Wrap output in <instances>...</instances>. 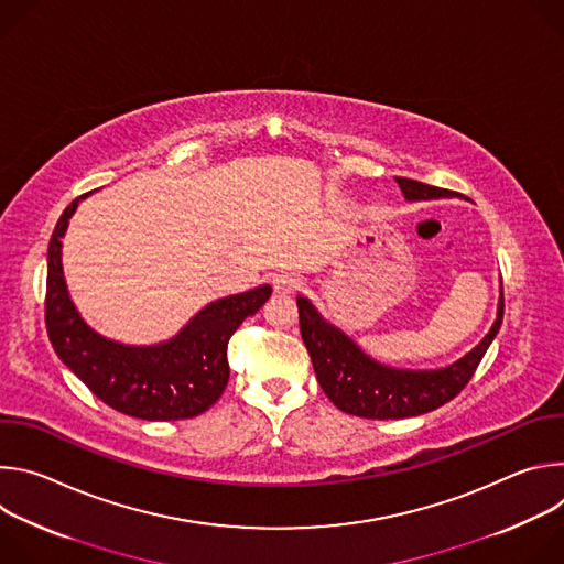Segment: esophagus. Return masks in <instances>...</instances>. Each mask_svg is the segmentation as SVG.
Returning <instances> with one entry per match:
<instances>
[{"label":"esophagus","instance_id":"34e87169","mask_svg":"<svg viewBox=\"0 0 564 564\" xmlns=\"http://www.w3.org/2000/svg\"><path fill=\"white\" fill-rule=\"evenodd\" d=\"M301 288V276L294 274V272H279L274 276V290L276 292H283V294H290L294 290Z\"/></svg>","mask_w":564,"mask_h":564}]
</instances>
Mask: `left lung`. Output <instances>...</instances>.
Here are the masks:
<instances>
[{
	"mask_svg": "<svg viewBox=\"0 0 564 564\" xmlns=\"http://www.w3.org/2000/svg\"><path fill=\"white\" fill-rule=\"evenodd\" d=\"M394 181L406 200L451 196L448 189L420 181ZM296 305L301 337L310 352L318 386L339 411L366 420H404L444 406L473 377L477 364L496 339L505 314V296L500 292L494 326L470 352L444 368L404 370L379 364L366 355L344 330L321 316L307 296L299 294Z\"/></svg>",
	"mask_w": 564,
	"mask_h": 564,
	"instance_id": "1",
	"label": "left lung"
}]
</instances>
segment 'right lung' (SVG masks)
<instances>
[{
    "mask_svg": "<svg viewBox=\"0 0 564 564\" xmlns=\"http://www.w3.org/2000/svg\"><path fill=\"white\" fill-rule=\"evenodd\" d=\"M59 216L48 243L46 333L62 364L107 406L147 422H176L216 404L229 379L227 344L243 321L259 312L272 288L207 303L167 341L129 346L96 333L77 312L64 279L62 238L79 200Z\"/></svg>",
    "mask_w": 564,
    "mask_h": 564,
    "instance_id": "1",
    "label": "right lung"
}]
</instances>
